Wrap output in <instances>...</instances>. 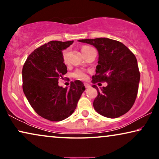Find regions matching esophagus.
Masks as SVG:
<instances>
[{"label":"esophagus","mask_w":159,"mask_h":159,"mask_svg":"<svg viewBox=\"0 0 159 159\" xmlns=\"http://www.w3.org/2000/svg\"><path fill=\"white\" fill-rule=\"evenodd\" d=\"M84 87H85L86 88H89L90 87V85L88 83H84Z\"/></svg>","instance_id":"obj_1"}]
</instances>
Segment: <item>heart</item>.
Wrapping results in <instances>:
<instances>
[{"mask_svg": "<svg viewBox=\"0 0 159 159\" xmlns=\"http://www.w3.org/2000/svg\"><path fill=\"white\" fill-rule=\"evenodd\" d=\"M91 49H93V48L85 45V46L82 47L81 51L82 54H84ZM67 55H68V50H64V51H63V59H64L65 62H66L67 60ZM73 76L75 78H77V79H80L82 80H84L88 78V76H87L85 71L84 70H82V69H77V70H76L75 72H74Z\"/></svg>", "mask_w": 159, "mask_h": 159, "instance_id": "heart-1", "label": "heart"}]
</instances>
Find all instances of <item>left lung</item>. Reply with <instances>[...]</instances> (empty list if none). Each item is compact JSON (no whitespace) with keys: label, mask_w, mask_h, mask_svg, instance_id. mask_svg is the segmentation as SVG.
<instances>
[{"label":"left lung","mask_w":159,"mask_h":159,"mask_svg":"<svg viewBox=\"0 0 159 159\" xmlns=\"http://www.w3.org/2000/svg\"><path fill=\"white\" fill-rule=\"evenodd\" d=\"M79 42L93 45L98 52V61L93 88L98 91L93 101L95 110L108 118H117L129 111L135 101L140 75L135 56L127 46L109 38L83 39ZM106 81L99 91L94 84Z\"/></svg>","instance_id":"1"}]
</instances>
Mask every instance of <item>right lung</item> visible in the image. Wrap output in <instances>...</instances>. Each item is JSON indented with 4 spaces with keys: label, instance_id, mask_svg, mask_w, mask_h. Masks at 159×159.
<instances>
[{
    "label": "right lung",
    "instance_id": "right-lung-1",
    "mask_svg": "<svg viewBox=\"0 0 159 159\" xmlns=\"http://www.w3.org/2000/svg\"><path fill=\"white\" fill-rule=\"evenodd\" d=\"M73 42L50 41L34 50L24 64V93L37 114L48 120L68 118L85 90L80 80L71 82L69 88L58 85V79L67 72L62 51Z\"/></svg>",
    "mask_w": 159,
    "mask_h": 159
}]
</instances>
